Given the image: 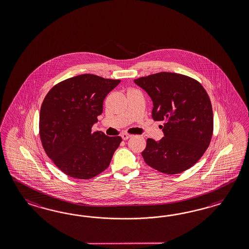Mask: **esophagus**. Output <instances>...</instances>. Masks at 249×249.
I'll return each instance as SVG.
<instances>
[{
    "label": "esophagus",
    "mask_w": 249,
    "mask_h": 249,
    "mask_svg": "<svg viewBox=\"0 0 249 249\" xmlns=\"http://www.w3.org/2000/svg\"><path fill=\"white\" fill-rule=\"evenodd\" d=\"M131 137V135H129V134H127V133H123L122 135H121V138L124 140V141H127L128 139H129Z\"/></svg>",
    "instance_id": "esophagus-1"
}]
</instances>
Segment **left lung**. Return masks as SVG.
Returning <instances> with one entry per match:
<instances>
[{"label":"left lung","mask_w":249,"mask_h":249,"mask_svg":"<svg viewBox=\"0 0 249 249\" xmlns=\"http://www.w3.org/2000/svg\"><path fill=\"white\" fill-rule=\"evenodd\" d=\"M134 83L150 96L151 116L163 121L164 137L148 139L142 155L145 162L160 173H182L207 150L213 135L211 101L203 86L187 75L160 72L141 77Z\"/></svg>","instance_id":"obj_1"}]
</instances>
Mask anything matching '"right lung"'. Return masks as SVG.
Masks as SVG:
<instances>
[{
	"mask_svg": "<svg viewBox=\"0 0 249 249\" xmlns=\"http://www.w3.org/2000/svg\"><path fill=\"white\" fill-rule=\"evenodd\" d=\"M121 80L91 74L55 85L40 110V138L48 157L64 174L90 179L108 167L121 137L92 132L103 111V101Z\"/></svg>",
	"mask_w": 249,
	"mask_h": 249,
	"instance_id": "1",
	"label": "right lung"
}]
</instances>
